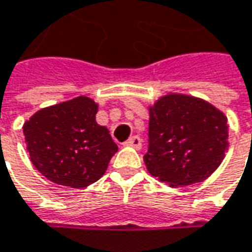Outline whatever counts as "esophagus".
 <instances>
[{"mask_svg":"<svg viewBox=\"0 0 252 252\" xmlns=\"http://www.w3.org/2000/svg\"><path fill=\"white\" fill-rule=\"evenodd\" d=\"M124 145H126V147H134L135 150H141V147H142V142H141L140 137L134 135V137H131V138L126 141V142H124Z\"/></svg>","mask_w":252,"mask_h":252,"instance_id":"esophagus-1","label":"esophagus"}]
</instances>
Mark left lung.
Masks as SVG:
<instances>
[{
    "instance_id": "1",
    "label": "left lung",
    "mask_w": 252,
    "mask_h": 252,
    "mask_svg": "<svg viewBox=\"0 0 252 252\" xmlns=\"http://www.w3.org/2000/svg\"><path fill=\"white\" fill-rule=\"evenodd\" d=\"M228 147L227 117L207 101L168 94L150 107L148 172L170 187L207 180Z\"/></svg>"
}]
</instances>
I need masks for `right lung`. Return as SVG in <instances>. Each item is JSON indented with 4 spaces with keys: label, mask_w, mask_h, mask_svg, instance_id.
Listing matches in <instances>:
<instances>
[{
    "label": "right lung",
    "mask_w": 252,
    "mask_h": 252,
    "mask_svg": "<svg viewBox=\"0 0 252 252\" xmlns=\"http://www.w3.org/2000/svg\"><path fill=\"white\" fill-rule=\"evenodd\" d=\"M98 105L77 96L35 112L23 126L30 159L45 178L84 188L99 180L118 151L107 126L96 124Z\"/></svg>",
    "instance_id": "right-lung-1"
}]
</instances>
